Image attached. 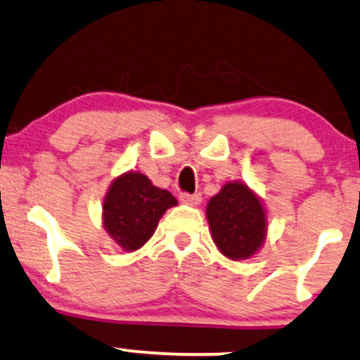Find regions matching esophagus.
<instances>
[{
	"instance_id": "esophagus-1",
	"label": "esophagus",
	"mask_w": 360,
	"mask_h": 360,
	"mask_svg": "<svg viewBox=\"0 0 360 360\" xmlns=\"http://www.w3.org/2000/svg\"><path fill=\"white\" fill-rule=\"evenodd\" d=\"M179 199H181V202H184V205H188V206H198L199 202H201V194L199 193H196V194H188V193H183L179 196Z\"/></svg>"
}]
</instances>
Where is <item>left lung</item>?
Masks as SVG:
<instances>
[{"label": "left lung", "mask_w": 360, "mask_h": 360, "mask_svg": "<svg viewBox=\"0 0 360 360\" xmlns=\"http://www.w3.org/2000/svg\"><path fill=\"white\" fill-rule=\"evenodd\" d=\"M211 236L224 257L248 259L266 238V211L245 183H226L206 206Z\"/></svg>", "instance_id": "obj_1"}]
</instances>
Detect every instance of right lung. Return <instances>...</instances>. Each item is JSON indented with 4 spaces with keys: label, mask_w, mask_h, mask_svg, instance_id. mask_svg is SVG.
Returning a JSON list of instances; mask_svg holds the SVG:
<instances>
[{
    "label": "right lung",
    "mask_w": 360,
    "mask_h": 360,
    "mask_svg": "<svg viewBox=\"0 0 360 360\" xmlns=\"http://www.w3.org/2000/svg\"><path fill=\"white\" fill-rule=\"evenodd\" d=\"M176 205L177 199L155 188L147 176L124 172L112 181L103 199V228L120 248L136 251L150 240L162 214Z\"/></svg>",
    "instance_id": "right-lung-1"
}]
</instances>
